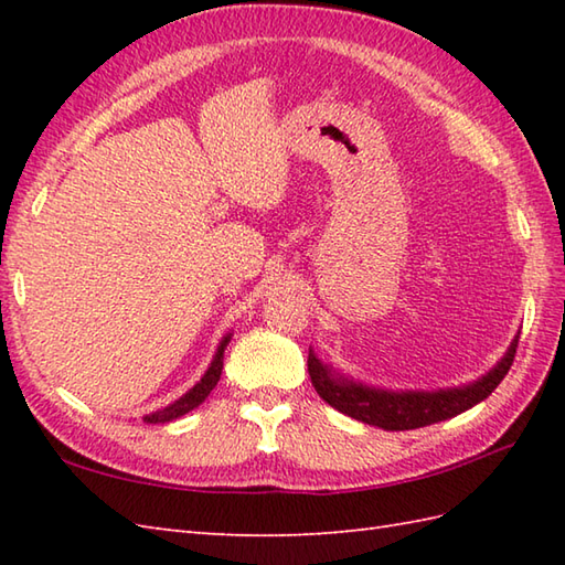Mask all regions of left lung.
I'll return each mask as SVG.
<instances>
[{"instance_id":"obj_1","label":"left lung","mask_w":565,"mask_h":565,"mask_svg":"<svg viewBox=\"0 0 565 565\" xmlns=\"http://www.w3.org/2000/svg\"><path fill=\"white\" fill-rule=\"evenodd\" d=\"M518 342L520 340L510 344L508 354L500 359V364L493 371H488L483 379H478L471 386L437 393H391L359 386L354 381L334 379L330 369L322 366L313 352H308V374L320 398L330 403L334 411L350 415L359 423L403 431L441 423V419L459 415L488 398L498 388V383L508 376L514 354H518Z\"/></svg>"}]
</instances>
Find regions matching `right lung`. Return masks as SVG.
<instances>
[{"mask_svg":"<svg viewBox=\"0 0 565 565\" xmlns=\"http://www.w3.org/2000/svg\"><path fill=\"white\" fill-rule=\"evenodd\" d=\"M227 342H231V334H225L221 347H218V352H215V356H213V362H211L209 371H206V374H203V379L196 383L194 388H191L189 393H184L182 398L174 401L170 407H164V411L146 415V423H170V419H177V417L186 415L189 411H194L196 405H201L203 401H206V395L215 388V383H218V379H221V371H223V352H225Z\"/></svg>","mask_w":565,"mask_h":565,"instance_id":"obj_1","label":"right lung"}]
</instances>
